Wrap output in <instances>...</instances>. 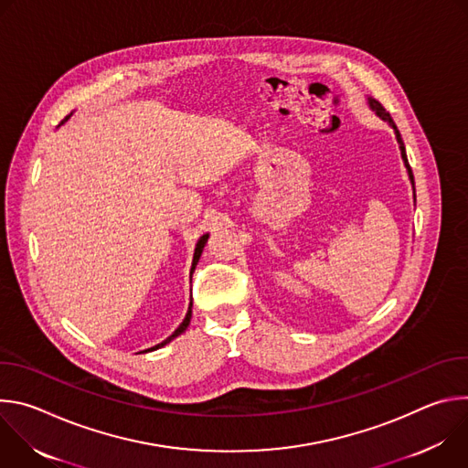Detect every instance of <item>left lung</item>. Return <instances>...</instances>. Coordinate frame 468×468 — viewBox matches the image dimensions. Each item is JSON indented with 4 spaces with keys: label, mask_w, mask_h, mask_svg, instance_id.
Masks as SVG:
<instances>
[{
    "label": "left lung",
    "mask_w": 468,
    "mask_h": 468,
    "mask_svg": "<svg viewBox=\"0 0 468 468\" xmlns=\"http://www.w3.org/2000/svg\"><path fill=\"white\" fill-rule=\"evenodd\" d=\"M368 105H370V109L381 118V120H385L392 129H394V135H396V141H398V146H399V154H402V159H404V165H406V168H408V174H410V179H411V185H413V190H415V179H413V172H411V166H410V163H408V155H406V146H404V141H402V137H399V131H398V127H396V123L392 122V118H390V114L383 109V105L379 103V101H376V100H372V98H368Z\"/></svg>",
    "instance_id": "1"
}]
</instances>
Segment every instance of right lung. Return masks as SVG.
<instances>
[{
  "instance_id": "obj_1",
  "label": "right lung",
  "mask_w": 468,
  "mask_h": 468,
  "mask_svg": "<svg viewBox=\"0 0 468 468\" xmlns=\"http://www.w3.org/2000/svg\"><path fill=\"white\" fill-rule=\"evenodd\" d=\"M70 116H66L64 118V122L69 120ZM62 123V122H60ZM207 239H209V233H206L204 237H199V240H197V244H196V248H194V257H192V269H190V276H192V272H194V269H196V264H197V261H199V257H202V251H204V246H206V242H207ZM190 316H192V302H190V305H188V311H186V314H185V318H183V322L179 324V327L172 333V335L166 339V341H163L161 345H155L154 348H150V350H144V352H152V350H159V348H163L165 345H168L170 341H174L176 337H179L181 333L188 327V324H190Z\"/></svg>"
}]
</instances>
